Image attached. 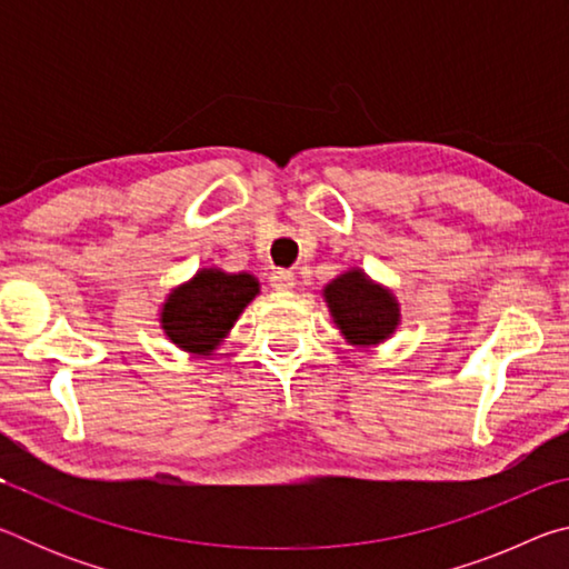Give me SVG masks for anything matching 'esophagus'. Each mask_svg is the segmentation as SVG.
I'll return each instance as SVG.
<instances>
[{
  "mask_svg": "<svg viewBox=\"0 0 569 569\" xmlns=\"http://www.w3.org/2000/svg\"><path fill=\"white\" fill-rule=\"evenodd\" d=\"M271 286L276 288V291L286 293V291H291V288L296 286V278H293L291 271H283V268H278V271L271 273Z\"/></svg>",
  "mask_w": 569,
  "mask_h": 569,
  "instance_id": "34e87169",
  "label": "esophagus"
}]
</instances>
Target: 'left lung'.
<instances>
[{
	"label": "left lung",
	"mask_w": 569,
	"mask_h": 569,
	"mask_svg": "<svg viewBox=\"0 0 569 569\" xmlns=\"http://www.w3.org/2000/svg\"><path fill=\"white\" fill-rule=\"evenodd\" d=\"M336 329L349 346L373 349L389 341L401 326V303L389 286L353 266L321 288Z\"/></svg>",
	"instance_id": "8db88e82"
}]
</instances>
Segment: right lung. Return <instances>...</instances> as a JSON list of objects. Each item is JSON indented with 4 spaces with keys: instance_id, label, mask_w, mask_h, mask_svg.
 <instances>
[{
    "instance_id": "right-lung-1",
    "label": "right lung",
    "mask_w": 569,
    "mask_h": 569,
    "mask_svg": "<svg viewBox=\"0 0 569 569\" xmlns=\"http://www.w3.org/2000/svg\"><path fill=\"white\" fill-rule=\"evenodd\" d=\"M258 293L261 283L250 271L228 273L218 266L198 268L188 281L170 288L160 303L158 323L166 339L180 351L213 356Z\"/></svg>"
}]
</instances>
